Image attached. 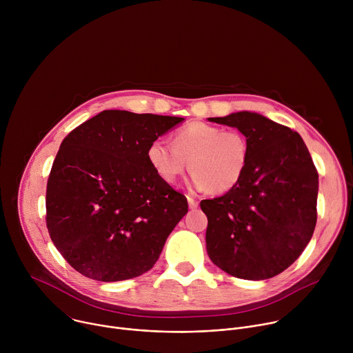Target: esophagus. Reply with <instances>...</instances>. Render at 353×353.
I'll use <instances>...</instances> for the list:
<instances>
[{"label":"esophagus","mask_w":353,"mask_h":353,"mask_svg":"<svg viewBox=\"0 0 353 353\" xmlns=\"http://www.w3.org/2000/svg\"><path fill=\"white\" fill-rule=\"evenodd\" d=\"M187 201H188V207L190 210H195L198 207V201L194 199L192 196H187Z\"/></svg>","instance_id":"esophagus-1"}]
</instances>
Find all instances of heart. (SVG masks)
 <instances>
[{"mask_svg":"<svg viewBox=\"0 0 353 353\" xmlns=\"http://www.w3.org/2000/svg\"><path fill=\"white\" fill-rule=\"evenodd\" d=\"M146 159L168 184H176L188 168L196 190L225 194L245 174L250 143L240 131H223L212 124L192 121L173 134L172 145L161 138L150 142Z\"/></svg>","mask_w":353,"mask_h":353,"instance_id":"heart-1","label":"heart"}]
</instances>
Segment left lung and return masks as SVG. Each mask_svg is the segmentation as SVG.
Wrapping results in <instances>:
<instances>
[{
	"label": "left lung",
	"mask_w": 353,
	"mask_h": 353,
	"mask_svg": "<svg viewBox=\"0 0 353 353\" xmlns=\"http://www.w3.org/2000/svg\"><path fill=\"white\" fill-rule=\"evenodd\" d=\"M208 120L237 128L250 143L241 181L201 201L208 256L232 276L272 278L303 253L316 228L319 173L309 149L297 132L259 113Z\"/></svg>",
	"instance_id": "left-lung-1"
}]
</instances>
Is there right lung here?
Masks as SVG:
<instances>
[{"mask_svg":"<svg viewBox=\"0 0 353 353\" xmlns=\"http://www.w3.org/2000/svg\"><path fill=\"white\" fill-rule=\"evenodd\" d=\"M183 117L105 110L61 142L46 191L47 229L60 254L82 275L116 282L158 261L187 214V198L162 181L148 145Z\"/></svg>","mask_w":353,"mask_h":353,"instance_id":"right-lung-1","label":"right lung"}]
</instances>
